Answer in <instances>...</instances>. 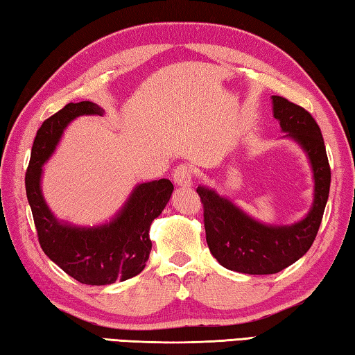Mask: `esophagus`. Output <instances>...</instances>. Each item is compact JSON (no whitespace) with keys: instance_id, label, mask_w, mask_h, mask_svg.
Here are the masks:
<instances>
[{"instance_id":"34e87169","label":"esophagus","mask_w":355,"mask_h":355,"mask_svg":"<svg viewBox=\"0 0 355 355\" xmlns=\"http://www.w3.org/2000/svg\"><path fill=\"white\" fill-rule=\"evenodd\" d=\"M173 181L181 187H191L193 184V173L189 165H179L173 173Z\"/></svg>"}]
</instances>
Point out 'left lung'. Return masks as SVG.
Listing matches in <instances>:
<instances>
[{
  "mask_svg": "<svg viewBox=\"0 0 355 355\" xmlns=\"http://www.w3.org/2000/svg\"><path fill=\"white\" fill-rule=\"evenodd\" d=\"M274 118L311 165L315 193L306 216L293 225H266L214 189L200 185L207 247L226 269L250 275L277 274L309 252L318 234L330 190V166L321 129L313 116L288 98L272 96Z\"/></svg>",
  "mask_w": 355,
  "mask_h": 355,
  "instance_id": "1",
  "label": "left lung"
}]
</instances>
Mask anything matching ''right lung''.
Instances as JSON below:
<instances>
[{"mask_svg": "<svg viewBox=\"0 0 355 355\" xmlns=\"http://www.w3.org/2000/svg\"><path fill=\"white\" fill-rule=\"evenodd\" d=\"M103 113V108L89 101L71 102L44 121L34 138L25 178L28 202L44 253L77 282L96 286L129 280L144 269L153 248L150 223L164 211L174 190L168 179L138 184L116 216L96 226L71 225L53 216L40 189L42 166L73 119Z\"/></svg>", "mask_w": 355, "mask_h": 355, "instance_id": "right-lung-1", "label": "right lung"}]
</instances>
